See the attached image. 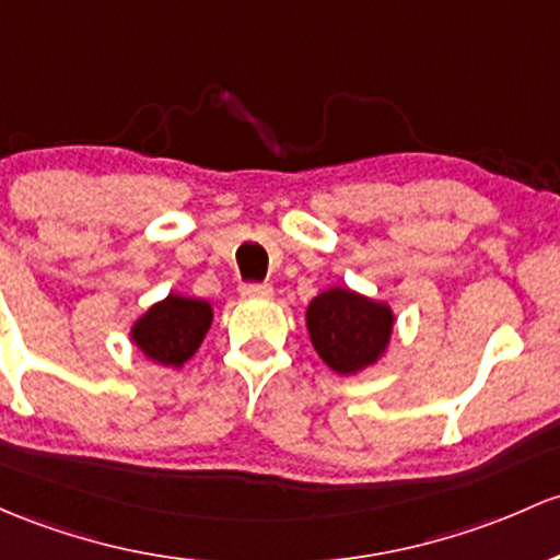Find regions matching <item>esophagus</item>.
Wrapping results in <instances>:
<instances>
[{"instance_id": "obj_1", "label": "esophagus", "mask_w": 560, "mask_h": 560, "mask_svg": "<svg viewBox=\"0 0 560 560\" xmlns=\"http://www.w3.org/2000/svg\"><path fill=\"white\" fill-rule=\"evenodd\" d=\"M241 298L246 300H268L273 295V287L270 284H241Z\"/></svg>"}]
</instances>
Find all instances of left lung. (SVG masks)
<instances>
[{
	"instance_id": "8db88e82",
	"label": "left lung",
	"mask_w": 560,
	"mask_h": 560,
	"mask_svg": "<svg viewBox=\"0 0 560 560\" xmlns=\"http://www.w3.org/2000/svg\"><path fill=\"white\" fill-rule=\"evenodd\" d=\"M305 327L329 370L354 375L386 354L394 314L386 303L351 292L349 287H332L311 300Z\"/></svg>"
}]
</instances>
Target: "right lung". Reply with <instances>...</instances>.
Listing matches in <instances>:
<instances>
[{"instance_id": "add662e5", "label": "right lung", "mask_w": 560, "mask_h": 560, "mask_svg": "<svg viewBox=\"0 0 560 560\" xmlns=\"http://www.w3.org/2000/svg\"><path fill=\"white\" fill-rule=\"evenodd\" d=\"M209 300L168 295L161 303L150 305L144 314L133 322L131 340L133 346L152 362L163 368H176L187 362L203 343L211 327Z\"/></svg>"}]
</instances>
